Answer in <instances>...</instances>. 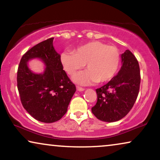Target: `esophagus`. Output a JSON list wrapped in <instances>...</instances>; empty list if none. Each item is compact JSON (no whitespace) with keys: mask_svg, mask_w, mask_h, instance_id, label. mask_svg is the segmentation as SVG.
Wrapping results in <instances>:
<instances>
[{"mask_svg":"<svg viewBox=\"0 0 160 160\" xmlns=\"http://www.w3.org/2000/svg\"><path fill=\"white\" fill-rule=\"evenodd\" d=\"M77 90L79 91H83L85 90L84 88H82V87H80V86H77Z\"/></svg>","mask_w":160,"mask_h":160,"instance_id":"34e87169","label":"esophagus"}]
</instances>
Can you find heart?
Segmentation results:
<instances>
[{
    "instance_id": "obj_1",
    "label": "heart",
    "mask_w": 160,
    "mask_h": 160,
    "mask_svg": "<svg viewBox=\"0 0 160 160\" xmlns=\"http://www.w3.org/2000/svg\"><path fill=\"white\" fill-rule=\"evenodd\" d=\"M61 62L68 75H73L86 64L87 70L78 72L73 80L80 85L98 82H105L114 78L120 63V51L116 46H107L101 41L82 45L72 52L61 54Z\"/></svg>"
}]
</instances>
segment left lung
<instances>
[{
    "mask_svg": "<svg viewBox=\"0 0 160 160\" xmlns=\"http://www.w3.org/2000/svg\"><path fill=\"white\" fill-rule=\"evenodd\" d=\"M121 58L122 64L118 75L96 90L97 102L91 111L104 122H115L127 115L138 95L141 75L138 60L129 50Z\"/></svg>",
    "mask_w": 160,
    "mask_h": 160,
    "instance_id": "1",
    "label": "left lung"
}]
</instances>
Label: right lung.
I'll return each mask as SVG.
<instances>
[{
	"instance_id": "add662e5",
	"label": "right lung",
	"mask_w": 160,
	"mask_h": 160,
	"mask_svg": "<svg viewBox=\"0 0 160 160\" xmlns=\"http://www.w3.org/2000/svg\"><path fill=\"white\" fill-rule=\"evenodd\" d=\"M48 38L28 50L20 60L17 70V88L22 104L32 118L51 123L59 120L67 111L76 87L63 69L61 56ZM40 58L46 65L42 74L33 73L27 62Z\"/></svg>"
}]
</instances>
